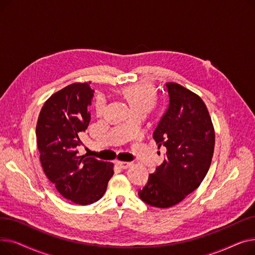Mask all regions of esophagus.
<instances>
[{"mask_svg":"<svg viewBox=\"0 0 255 255\" xmlns=\"http://www.w3.org/2000/svg\"><path fill=\"white\" fill-rule=\"evenodd\" d=\"M118 164H119V166H120L121 168L126 169V168H129V167L132 165V162H127V161H119V162H118Z\"/></svg>","mask_w":255,"mask_h":255,"instance_id":"34e87169","label":"esophagus"}]
</instances>
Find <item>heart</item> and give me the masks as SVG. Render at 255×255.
<instances>
[{
	"label": "heart",
	"mask_w": 255,
	"mask_h": 255,
	"mask_svg": "<svg viewBox=\"0 0 255 255\" xmlns=\"http://www.w3.org/2000/svg\"><path fill=\"white\" fill-rule=\"evenodd\" d=\"M124 95L130 102L132 109L136 110L140 107L151 109L156 100V94L153 88L145 84H136L127 87L124 90ZM105 107V98L98 96L95 103V110L97 114H101Z\"/></svg>",
	"instance_id": "heart-1"
}]
</instances>
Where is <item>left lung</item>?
<instances>
[{
    "mask_svg": "<svg viewBox=\"0 0 255 255\" xmlns=\"http://www.w3.org/2000/svg\"><path fill=\"white\" fill-rule=\"evenodd\" d=\"M165 87L168 105L153 137L158 148H166V158L138 192L145 204L161 209L178 205L200 185L215 145V131L203 99L179 84Z\"/></svg>",
    "mask_w": 255,
    "mask_h": 255,
    "instance_id": "8db88e82",
    "label": "left lung"
}]
</instances>
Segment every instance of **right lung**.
<instances>
[{
	"label": "right lung",
	"instance_id": "obj_1",
	"mask_svg": "<svg viewBox=\"0 0 255 255\" xmlns=\"http://www.w3.org/2000/svg\"><path fill=\"white\" fill-rule=\"evenodd\" d=\"M91 82L74 83L56 92L39 114L36 137L40 162L59 193L87 206L99 200L114 175V163L79 156V137L91 121Z\"/></svg>",
	"mask_w": 255,
	"mask_h": 255
}]
</instances>
